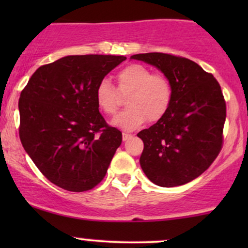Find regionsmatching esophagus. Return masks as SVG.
Returning a JSON list of instances; mask_svg holds the SVG:
<instances>
[{"instance_id": "esophagus-1", "label": "esophagus", "mask_w": 248, "mask_h": 248, "mask_svg": "<svg viewBox=\"0 0 248 248\" xmlns=\"http://www.w3.org/2000/svg\"><path fill=\"white\" fill-rule=\"evenodd\" d=\"M130 138H133L132 134H129V133H122V140H124V141L129 140Z\"/></svg>"}]
</instances>
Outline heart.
<instances>
[{
    "label": "heart",
    "instance_id": "heart-1",
    "mask_svg": "<svg viewBox=\"0 0 248 248\" xmlns=\"http://www.w3.org/2000/svg\"><path fill=\"white\" fill-rule=\"evenodd\" d=\"M118 89L107 79L96 85L95 101L101 112L115 114L121 105V96L128 95L127 109L113 119V124L124 130L138 129L149 120H162L171 107L173 88L170 79L164 75H154L149 67L130 64L119 71Z\"/></svg>",
    "mask_w": 248,
    "mask_h": 248
}]
</instances>
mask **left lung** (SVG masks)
Returning a JSON list of instances; mask_svg holds the SVG:
<instances>
[{
  "label": "left lung",
  "mask_w": 248,
  "mask_h": 248,
  "mask_svg": "<svg viewBox=\"0 0 248 248\" xmlns=\"http://www.w3.org/2000/svg\"><path fill=\"white\" fill-rule=\"evenodd\" d=\"M130 58L157 67L173 88L167 115L138 134L144 144L142 170L156 186L189 183L211 166L223 148L226 102L220 85L211 73L184 57L149 52Z\"/></svg>",
  "instance_id": "obj_1"
}]
</instances>
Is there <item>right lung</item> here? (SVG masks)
Listing matches in <instances>:
<instances>
[{"instance_id": "right-lung-1", "label": "right lung", "mask_w": 248, "mask_h": 248, "mask_svg": "<svg viewBox=\"0 0 248 248\" xmlns=\"http://www.w3.org/2000/svg\"><path fill=\"white\" fill-rule=\"evenodd\" d=\"M124 56H67L43 65L21 92L19 139L51 183L82 192L98 186L122 142L99 112L95 88Z\"/></svg>"}]
</instances>
